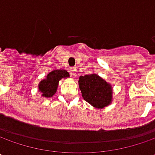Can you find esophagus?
Returning a JSON list of instances; mask_svg holds the SVG:
<instances>
[{
    "instance_id": "esophagus-1",
    "label": "esophagus",
    "mask_w": 155,
    "mask_h": 155,
    "mask_svg": "<svg viewBox=\"0 0 155 155\" xmlns=\"http://www.w3.org/2000/svg\"><path fill=\"white\" fill-rule=\"evenodd\" d=\"M69 73H70V75L73 76V77H75L76 76V69L74 68H69Z\"/></svg>"
}]
</instances>
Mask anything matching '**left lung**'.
Instances as JSON below:
<instances>
[{
    "label": "left lung",
    "instance_id": "obj_1",
    "mask_svg": "<svg viewBox=\"0 0 155 155\" xmlns=\"http://www.w3.org/2000/svg\"><path fill=\"white\" fill-rule=\"evenodd\" d=\"M79 87L83 99L97 109H103L112 102V87L97 74L79 77Z\"/></svg>",
    "mask_w": 155,
    "mask_h": 155
}]
</instances>
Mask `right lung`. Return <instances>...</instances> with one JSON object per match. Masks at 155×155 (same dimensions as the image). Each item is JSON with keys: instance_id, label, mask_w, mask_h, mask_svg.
Segmentation results:
<instances>
[{"instance_id": "obj_1", "label": "right lung", "mask_w": 155, "mask_h": 155, "mask_svg": "<svg viewBox=\"0 0 155 155\" xmlns=\"http://www.w3.org/2000/svg\"><path fill=\"white\" fill-rule=\"evenodd\" d=\"M69 77V74L65 69H57L50 72L45 79L42 80L38 84V92H40L42 97L51 98L57 91L58 84L61 79Z\"/></svg>"}]
</instances>
